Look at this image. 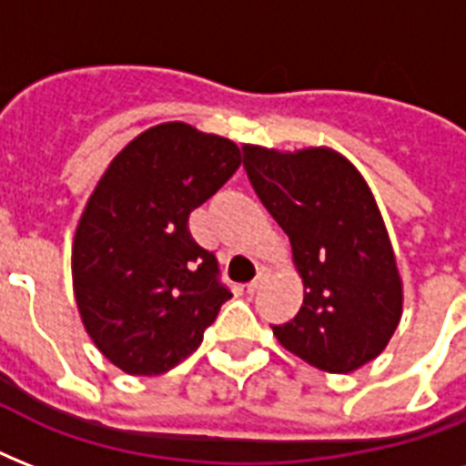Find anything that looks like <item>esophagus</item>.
Instances as JSON below:
<instances>
[{
    "label": "esophagus",
    "mask_w": 466,
    "mask_h": 466,
    "mask_svg": "<svg viewBox=\"0 0 466 466\" xmlns=\"http://www.w3.org/2000/svg\"><path fill=\"white\" fill-rule=\"evenodd\" d=\"M266 276H268V268H266V266H261V268H258V276H256L251 283H247L248 295H254V292L261 290V285H263V280H266Z\"/></svg>",
    "instance_id": "esophagus-1"
}]
</instances>
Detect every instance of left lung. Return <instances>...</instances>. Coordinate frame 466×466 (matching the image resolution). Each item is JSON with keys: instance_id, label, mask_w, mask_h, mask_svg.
<instances>
[{"instance_id": "8db88e82", "label": "left lung", "mask_w": 466, "mask_h": 466, "mask_svg": "<svg viewBox=\"0 0 466 466\" xmlns=\"http://www.w3.org/2000/svg\"><path fill=\"white\" fill-rule=\"evenodd\" d=\"M256 196L290 237L305 302L273 326L290 353L353 372L382 353L401 319V278L368 183L333 149L295 155L244 145Z\"/></svg>"}]
</instances>
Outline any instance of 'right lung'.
Returning a JSON list of instances; mask_svg holds the SVG:
<instances>
[{
    "label": "right lung",
    "mask_w": 466,
    "mask_h": 466,
    "mask_svg": "<svg viewBox=\"0 0 466 466\" xmlns=\"http://www.w3.org/2000/svg\"><path fill=\"white\" fill-rule=\"evenodd\" d=\"M232 140L164 123L137 135L106 168L72 247L84 329L127 375H161L200 346L232 298L188 215L239 168Z\"/></svg>",
    "instance_id": "right-lung-1"
}]
</instances>
